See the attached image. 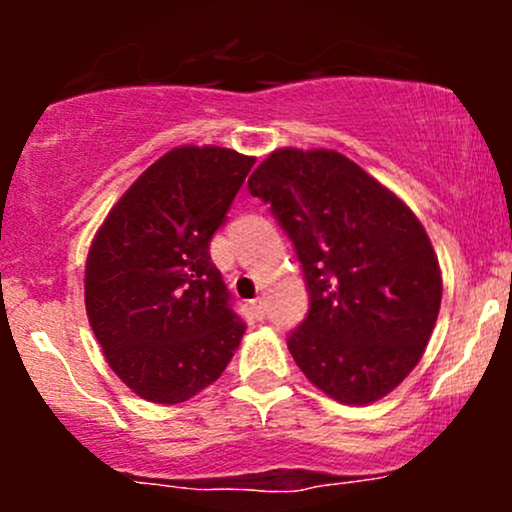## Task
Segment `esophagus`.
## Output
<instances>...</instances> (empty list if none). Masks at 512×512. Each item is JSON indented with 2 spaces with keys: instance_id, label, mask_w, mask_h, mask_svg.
Instances as JSON below:
<instances>
[{
  "instance_id": "34e87169",
  "label": "esophagus",
  "mask_w": 512,
  "mask_h": 512,
  "mask_svg": "<svg viewBox=\"0 0 512 512\" xmlns=\"http://www.w3.org/2000/svg\"><path fill=\"white\" fill-rule=\"evenodd\" d=\"M252 310H255V315L262 320V317L267 315V305H264V298H255V301H252Z\"/></svg>"
}]
</instances>
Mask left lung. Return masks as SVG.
Returning <instances> with one entry per match:
<instances>
[{
    "mask_svg": "<svg viewBox=\"0 0 512 512\" xmlns=\"http://www.w3.org/2000/svg\"><path fill=\"white\" fill-rule=\"evenodd\" d=\"M248 190L272 204L303 267L310 310L289 334L293 361L337 402L383 399L424 356L443 298L421 221L330 149H276Z\"/></svg>",
    "mask_w": 512,
    "mask_h": 512,
    "instance_id": "left-lung-1",
    "label": "left lung"
}]
</instances>
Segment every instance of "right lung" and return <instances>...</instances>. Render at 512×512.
Returning a JSON list of instances; mask_svg holds the SVG:
<instances>
[{"mask_svg": "<svg viewBox=\"0 0 512 512\" xmlns=\"http://www.w3.org/2000/svg\"><path fill=\"white\" fill-rule=\"evenodd\" d=\"M252 163L221 146H178L134 180L93 238L88 322L117 378L146 402L195 397L243 339L209 243Z\"/></svg>", "mask_w": 512, "mask_h": 512, "instance_id": "right-lung-1", "label": "right lung"}]
</instances>
